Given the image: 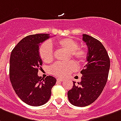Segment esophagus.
<instances>
[{
    "label": "esophagus",
    "instance_id": "34e87169",
    "mask_svg": "<svg viewBox=\"0 0 121 121\" xmlns=\"http://www.w3.org/2000/svg\"><path fill=\"white\" fill-rule=\"evenodd\" d=\"M57 80H58V81H63V80H64V79L61 78H57Z\"/></svg>",
    "mask_w": 121,
    "mask_h": 121
}]
</instances>
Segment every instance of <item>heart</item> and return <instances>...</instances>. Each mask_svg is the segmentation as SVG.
I'll list each match as a JSON object with an SVG mask.
<instances>
[{"label":"heart","instance_id":"1","mask_svg":"<svg viewBox=\"0 0 121 121\" xmlns=\"http://www.w3.org/2000/svg\"><path fill=\"white\" fill-rule=\"evenodd\" d=\"M56 45L60 48L69 52L70 56L76 59L79 63L85 62L87 58V53L85 49L78 48V43L70 38L58 40ZM39 55L41 59L45 63H50L53 60L54 54L52 46L51 43H43L39 48ZM75 62L70 61L66 63L57 62L51 68L52 74L58 77H64L76 69Z\"/></svg>","mask_w":121,"mask_h":121}]
</instances>
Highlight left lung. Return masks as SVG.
Segmentation results:
<instances>
[{
    "label": "left lung",
    "instance_id": "1",
    "mask_svg": "<svg viewBox=\"0 0 121 121\" xmlns=\"http://www.w3.org/2000/svg\"><path fill=\"white\" fill-rule=\"evenodd\" d=\"M83 40L88 47L87 63L81 71V81H73L67 93L70 103L79 107L88 106L98 98L106 85L110 67L107 51L99 40L85 34Z\"/></svg>",
    "mask_w": 121,
    "mask_h": 121
}]
</instances>
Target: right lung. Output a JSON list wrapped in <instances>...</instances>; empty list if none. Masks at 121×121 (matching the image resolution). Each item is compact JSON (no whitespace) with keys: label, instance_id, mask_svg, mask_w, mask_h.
I'll return each mask as SVG.
<instances>
[{"label":"right lung","instance_id":"obj_1","mask_svg":"<svg viewBox=\"0 0 121 121\" xmlns=\"http://www.w3.org/2000/svg\"><path fill=\"white\" fill-rule=\"evenodd\" d=\"M49 34L27 36L20 41L11 52L9 78L15 93L22 101L33 106L43 105L49 101L56 79L49 76H38L42 65L39 55L40 43L49 38Z\"/></svg>","mask_w":121,"mask_h":121}]
</instances>
